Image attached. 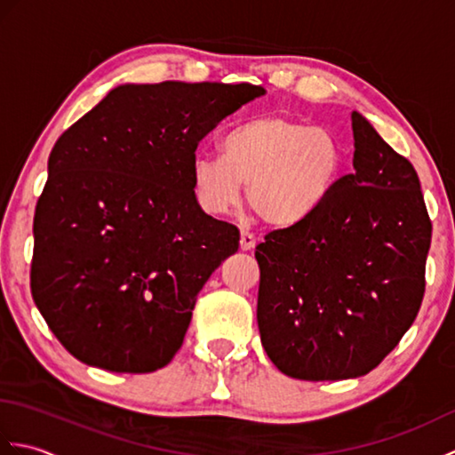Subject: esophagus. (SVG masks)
Returning <instances> with one entry per match:
<instances>
[{
	"label": "esophagus",
	"mask_w": 455,
	"mask_h": 455,
	"mask_svg": "<svg viewBox=\"0 0 455 455\" xmlns=\"http://www.w3.org/2000/svg\"><path fill=\"white\" fill-rule=\"evenodd\" d=\"M256 248V236L250 235V233H240V250L243 252H248V250H254Z\"/></svg>",
	"instance_id": "obj_1"
}]
</instances>
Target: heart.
Listing matches in <instances>:
<instances>
[{"label":"heart","instance_id":"1","mask_svg":"<svg viewBox=\"0 0 455 455\" xmlns=\"http://www.w3.org/2000/svg\"><path fill=\"white\" fill-rule=\"evenodd\" d=\"M342 168L344 147L332 129L266 113L228 131L220 156H193L191 189L203 211L222 215L238 205L246 186L250 207L264 222L295 228L321 211Z\"/></svg>","mask_w":455,"mask_h":455}]
</instances>
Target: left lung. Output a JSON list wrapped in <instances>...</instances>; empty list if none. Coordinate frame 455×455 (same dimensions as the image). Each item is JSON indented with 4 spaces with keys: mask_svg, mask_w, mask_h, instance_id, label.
Segmentation results:
<instances>
[{
    "mask_svg": "<svg viewBox=\"0 0 455 455\" xmlns=\"http://www.w3.org/2000/svg\"><path fill=\"white\" fill-rule=\"evenodd\" d=\"M354 173L316 215L256 246L258 328L279 371L305 381L370 373L424 297L432 222L412 164L352 113Z\"/></svg>",
    "mask_w": 455,
    "mask_h": 455,
    "instance_id": "8db88e82",
    "label": "left lung"
}]
</instances>
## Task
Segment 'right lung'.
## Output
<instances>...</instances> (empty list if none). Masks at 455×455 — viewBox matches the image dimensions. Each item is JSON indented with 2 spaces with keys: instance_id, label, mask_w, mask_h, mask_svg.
<instances>
[{
  "instance_id": "obj_1",
  "label": "right lung",
  "mask_w": 455,
  "mask_h": 455,
  "mask_svg": "<svg viewBox=\"0 0 455 455\" xmlns=\"http://www.w3.org/2000/svg\"><path fill=\"white\" fill-rule=\"evenodd\" d=\"M264 93L124 84L56 140L35 211L31 293L80 362L148 373L176 355L199 291L240 240L197 205L191 160L217 123Z\"/></svg>"
}]
</instances>
